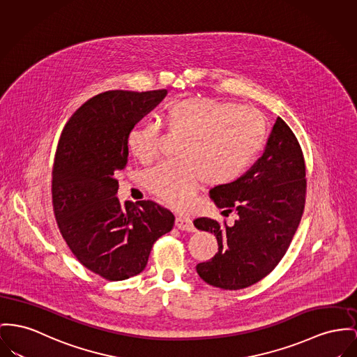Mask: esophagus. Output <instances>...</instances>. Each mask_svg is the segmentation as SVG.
<instances>
[{"instance_id": "34e87169", "label": "esophagus", "mask_w": 357, "mask_h": 357, "mask_svg": "<svg viewBox=\"0 0 357 357\" xmlns=\"http://www.w3.org/2000/svg\"><path fill=\"white\" fill-rule=\"evenodd\" d=\"M174 226L180 230H185V231H195V226L192 223L190 218L185 216H177L174 220Z\"/></svg>"}]
</instances>
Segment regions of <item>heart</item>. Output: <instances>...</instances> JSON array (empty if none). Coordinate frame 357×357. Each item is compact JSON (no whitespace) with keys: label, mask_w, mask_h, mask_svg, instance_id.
I'll return each mask as SVG.
<instances>
[{"label":"heart","mask_w":357,"mask_h":357,"mask_svg":"<svg viewBox=\"0 0 357 357\" xmlns=\"http://www.w3.org/2000/svg\"><path fill=\"white\" fill-rule=\"evenodd\" d=\"M169 130L187 137L180 164H161L144 176V185L176 210H187L206 181L210 187L233 183L266 142L268 126L261 114L213 97L197 96L170 105ZM160 127L146 123L128 134V147L142 162L158 154Z\"/></svg>","instance_id":"obj_1"}]
</instances>
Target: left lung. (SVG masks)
Listing matches in <instances>:
<instances>
[{
  "mask_svg": "<svg viewBox=\"0 0 357 357\" xmlns=\"http://www.w3.org/2000/svg\"><path fill=\"white\" fill-rule=\"evenodd\" d=\"M210 197L222 214L238 219L225 226L197 218L199 230L213 233L218 253L196 265L210 285L241 289L260 282L283 259L299 226L306 202V167L299 142L278 118L261 157L233 183L214 187Z\"/></svg>",
  "mask_w": 357,
  "mask_h": 357,
  "instance_id": "1",
  "label": "left lung"
}]
</instances>
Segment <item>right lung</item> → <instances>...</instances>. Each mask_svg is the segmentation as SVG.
Listing matches in <instances>:
<instances>
[{
  "instance_id": "obj_1",
  "label": "right lung",
  "mask_w": 357,
  "mask_h": 357,
  "mask_svg": "<svg viewBox=\"0 0 357 357\" xmlns=\"http://www.w3.org/2000/svg\"><path fill=\"white\" fill-rule=\"evenodd\" d=\"M167 95L108 91L82 104L66 123L52 169V207L61 234L85 268L112 282L141 273L173 214L151 200L116 196L128 162V134Z\"/></svg>"
}]
</instances>
